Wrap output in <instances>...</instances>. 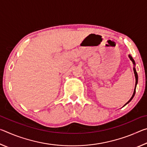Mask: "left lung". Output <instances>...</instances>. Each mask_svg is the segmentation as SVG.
<instances>
[{
  "label": "left lung",
  "mask_w": 147,
  "mask_h": 147,
  "mask_svg": "<svg viewBox=\"0 0 147 147\" xmlns=\"http://www.w3.org/2000/svg\"><path fill=\"white\" fill-rule=\"evenodd\" d=\"M128 56H129V58H130V60L133 62V64L134 65H136L135 61H134V59L132 58V57H131L130 55H129ZM134 74H135V77H136V86H135V89H134V93H133V94H132V96H131V98L127 102H126V103L125 104V105H126V104H127L128 103L130 102L131 100H132V98H134V95H135V94H136V88L137 84H138V73H137V72H136V68H135V67H134ZM125 105H124V106H125Z\"/></svg>",
  "instance_id": "8db88e82"
}]
</instances>
